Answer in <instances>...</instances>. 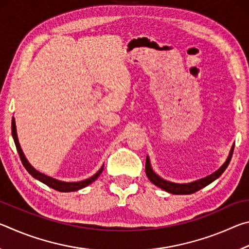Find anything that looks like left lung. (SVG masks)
I'll list each match as a JSON object with an SVG mask.
<instances>
[{
	"label": "left lung",
	"instance_id": "obj_1",
	"mask_svg": "<svg viewBox=\"0 0 249 249\" xmlns=\"http://www.w3.org/2000/svg\"><path fill=\"white\" fill-rule=\"evenodd\" d=\"M233 150H234V146L231 147L230 156L225 161V163L217 171H215L214 174L210 175L208 177H205V178H203V179H200V180L195 181V182H191V183H172V182H169V181L161 179L160 177H158L155 174L153 169H151L148 157L146 158L145 171H146L147 177H148V179L151 181V182H153L155 185H157V187H159L160 189H162V190L172 193V195H191V193L199 191L202 188H204L208 184L212 183L214 180H216L218 177H220L223 172L225 171V169L227 168V166H229V163L231 159Z\"/></svg>",
	"mask_w": 249,
	"mask_h": 249
}]
</instances>
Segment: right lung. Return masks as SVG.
<instances>
[{
    "label": "right lung",
    "instance_id": "1",
    "mask_svg": "<svg viewBox=\"0 0 249 249\" xmlns=\"http://www.w3.org/2000/svg\"><path fill=\"white\" fill-rule=\"evenodd\" d=\"M12 136H13L16 149H18V151L19 158H20V160H22L23 166L25 167V169L29 172V175H32L35 179L41 181L43 183L47 184L48 187L53 188V189H54V190H57L59 192L78 191V190H80V189L87 187V185H89L90 183H92L93 181L98 179V177L100 176V174L103 170V167H102L94 176H92L91 178L84 180V181H80V182H64V181H59V180H56L53 178H50V177L45 176L44 174H40V172H38L36 169H34V168L31 166V163L27 161V159L25 158L24 153H23V150L20 149L19 142L18 140V134H16V126H15L14 117H13V120H12Z\"/></svg>",
    "mask_w": 249,
    "mask_h": 249
}]
</instances>
